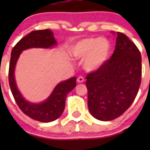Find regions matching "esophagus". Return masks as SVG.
Wrapping results in <instances>:
<instances>
[{"mask_svg": "<svg viewBox=\"0 0 150 150\" xmlns=\"http://www.w3.org/2000/svg\"><path fill=\"white\" fill-rule=\"evenodd\" d=\"M84 78H83L82 76H80L79 78H78V79H77V81H78V83H83L84 82Z\"/></svg>", "mask_w": 150, "mask_h": 150, "instance_id": "1", "label": "esophagus"}]
</instances>
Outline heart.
I'll list each match as a JSON object with an SVG mask.
<instances>
[{"label":"heart","mask_w":150,"mask_h":150,"mask_svg":"<svg viewBox=\"0 0 150 150\" xmlns=\"http://www.w3.org/2000/svg\"><path fill=\"white\" fill-rule=\"evenodd\" d=\"M112 52V43L106 37H88L79 40L70 48L72 57L83 60V68L96 72L107 63Z\"/></svg>","instance_id":"heart-1"}]
</instances>
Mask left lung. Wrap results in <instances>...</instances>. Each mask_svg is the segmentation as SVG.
<instances>
[{
    "mask_svg": "<svg viewBox=\"0 0 150 150\" xmlns=\"http://www.w3.org/2000/svg\"><path fill=\"white\" fill-rule=\"evenodd\" d=\"M112 33L117 35L112 56L100 69L86 77L89 112L102 121L114 120L129 108L142 78V57L138 48L123 33Z\"/></svg>",
    "mask_w": 150,
    "mask_h": 150,
    "instance_id": "1",
    "label": "left lung"
}]
</instances>
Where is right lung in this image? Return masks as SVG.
I'll return each mask as SVG.
<instances>
[{
    "instance_id": "1",
    "label": "right lung",
    "mask_w": 150,
    "mask_h": 150,
    "mask_svg": "<svg viewBox=\"0 0 150 150\" xmlns=\"http://www.w3.org/2000/svg\"><path fill=\"white\" fill-rule=\"evenodd\" d=\"M57 45L54 33L51 30H35L21 39L13 48L11 54L8 81L11 91L16 104L25 115L33 120L49 122L62 115L65 107L67 95L76 86V77L59 83L51 94L39 103L30 102L25 99L16 85L15 69L21 54L29 48H53Z\"/></svg>"
}]
</instances>
